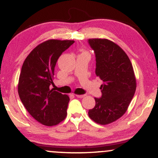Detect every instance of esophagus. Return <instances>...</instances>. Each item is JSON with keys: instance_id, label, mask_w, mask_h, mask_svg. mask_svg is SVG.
<instances>
[{"instance_id": "34e87169", "label": "esophagus", "mask_w": 158, "mask_h": 158, "mask_svg": "<svg viewBox=\"0 0 158 158\" xmlns=\"http://www.w3.org/2000/svg\"><path fill=\"white\" fill-rule=\"evenodd\" d=\"M75 96H76V97H78V98H83V97H85V94H82V95H77V94H76Z\"/></svg>"}]
</instances>
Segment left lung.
Masks as SVG:
<instances>
[{
	"label": "left lung",
	"mask_w": 158,
	"mask_h": 158,
	"mask_svg": "<svg viewBox=\"0 0 158 158\" xmlns=\"http://www.w3.org/2000/svg\"><path fill=\"white\" fill-rule=\"evenodd\" d=\"M88 44L96 57V75L103 81L102 96L88 115L101 125L113 123L126 113L135 95L136 79L128 56L108 39H90Z\"/></svg>",
	"instance_id": "8db88e82"
}]
</instances>
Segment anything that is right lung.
Returning a JSON list of instances; mask_svg holds the SVG:
<instances>
[{
  "instance_id": "right-lung-1",
  "label": "right lung",
  "mask_w": 158,
  "mask_h": 158,
  "mask_svg": "<svg viewBox=\"0 0 158 158\" xmlns=\"http://www.w3.org/2000/svg\"><path fill=\"white\" fill-rule=\"evenodd\" d=\"M74 41L51 39L27 56L21 68L19 94L23 106L38 122L48 126L59 124L67 115L69 97L50 89L54 69L59 56Z\"/></svg>"
}]
</instances>
